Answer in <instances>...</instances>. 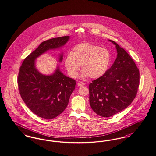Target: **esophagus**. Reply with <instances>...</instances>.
Masks as SVG:
<instances>
[{
	"instance_id": "34e87169",
	"label": "esophagus",
	"mask_w": 156,
	"mask_h": 156,
	"mask_svg": "<svg viewBox=\"0 0 156 156\" xmlns=\"http://www.w3.org/2000/svg\"><path fill=\"white\" fill-rule=\"evenodd\" d=\"M77 85L79 87H83V86L85 85V83L84 82H78Z\"/></svg>"
}]
</instances>
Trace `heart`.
<instances>
[{
    "label": "heart",
    "instance_id": "b5f03b06",
    "mask_svg": "<svg viewBox=\"0 0 156 156\" xmlns=\"http://www.w3.org/2000/svg\"><path fill=\"white\" fill-rule=\"evenodd\" d=\"M110 59V53L106 49L90 43H82L75 45L71 53L66 56L64 66L72 78L77 76L81 66L82 77L95 79L106 73Z\"/></svg>",
    "mask_w": 156,
    "mask_h": 156
}]
</instances>
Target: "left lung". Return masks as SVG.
I'll list each match as a JSON object with an SVG mask.
<instances>
[{
    "instance_id": "obj_1",
    "label": "left lung",
    "mask_w": 156,
    "mask_h": 156,
    "mask_svg": "<svg viewBox=\"0 0 156 156\" xmlns=\"http://www.w3.org/2000/svg\"><path fill=\"white\" fill-rule=\"evenodd\" d=\"M117 56L110 69L89 84V103L99 115L109 117L131 105L137 94L139 71L131 56L118 44Z\"/></svg>"
}]
</instances>
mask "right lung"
<instances>
[{
    "label": "right lung",
    "instance_id": "obj_1",
    "mask_svg": "<svg viewBox=\"0 0 156 156\" xmlns=\"http://www.w3.org/2000/svg\"><path fill=\"white\" fill-rule=\"evenodd\" d=\"M70 37L52 38L44 41L27 56L20 68L19 92L25 105L38 117L56 118L66 108L70 96L75 89L74 80L63 74L57 66L50 75H44L36 67V59L47 51L61 49ZM63 53L59 55V62Z\"/></svg>",
    "mask_w": 156,
    "mask_h": 156
}]
</instances>
